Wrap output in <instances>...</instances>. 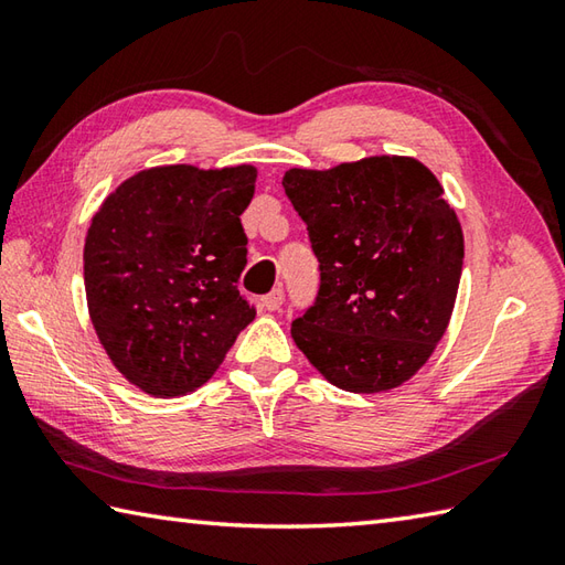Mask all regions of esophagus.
Here are the masks:
<instances>
[{"instance_id":"esophagus-1","label":"esophagus","mask_w":565,"mask_h":565,"mask_svg":"<svg viewBox=\"0 0 565 565\" xmlns=\"http://www.w3.org/2000/svg\"><path fill=\"white\" fill-rule=\"evenodd\" d=\"M281 303H284V291L281 289H274L269 296L262 298V306L267 308V310H271V313H274V310H279Z\"/></svg>"}]
</instances>
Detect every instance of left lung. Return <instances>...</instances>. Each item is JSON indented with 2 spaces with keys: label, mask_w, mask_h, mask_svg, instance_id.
<instances>
[{
  "label": "left lung",
  "mask_w": 565,
  "mask_h": 565,
  "mask_svg": "<svg viewBox=\"0 0 565 565\" xmlns=\"http://www.w3.org/2000/svg\"><path fill=\"white\" fill-rule=\"evenodd\" d=\"M320 262L298 350L332 386L386 393L427 364L447 332L463 231L439 179L415 158L374 154L281 179Z\"/></svg>",
  "instance_id": "1"
}]
</instances>
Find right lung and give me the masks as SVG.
I'll list each match as a JSON object with an SVG mask.
<instances>
[{"label":"right lung","mask_w":565,"mask_h":565,"mask_svg":"<svg viewBox=\"0 0 565 565\" xmlns=\"http://www.w3.org/2000/svg\"><path fill=\"white\" fill-rule=\"evenodd\" d=\"M257 167H150L104 199L84 237L94 332L128 383L154 398L203 386L255 308L237 291L247 264L239 215Z\"/></svg>","instance_id":"1"}]
</instances>
